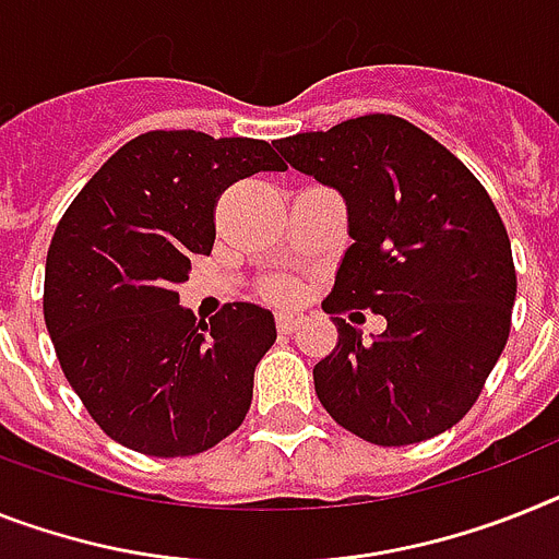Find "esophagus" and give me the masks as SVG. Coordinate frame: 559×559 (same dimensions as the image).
<instances>
[{
  "label": "esophagus",
  "instance_id": "obj_1",
  "mask_svg": "<svg viewBox=\"0 0 559 559\" xmlns=\"http://www.w3.org/2000/svg\"><path fill=\"white\" fill-rule=\"evenodd\" d=\"M301 323H304V316L298 312V309H281L278 316H275V326H278V332H284V335H293Z\"/></svg>",
  "mask_w": 559,
  "mask_h": 559
}]
</instances>
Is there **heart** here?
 Returning <instances> with one entry per match:
<instances>
[{"label": "heart", "instance_id": "1", "mask_svg": "<svg viewBox=\"0 0 559 559\" xmlns=\"http://www.w3.org/2000/svg\"><path fill=\"white\" fill-rule=\"evenodd\" d=\"M272 295H278V298H284V295H289V284H278V287L272 289Z\"/></svg>", "mask_w": 559, "mask_h": 559}]
</instances>
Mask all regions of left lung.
<instances>
[{
	"mask_svg": "<svg viewBox=\"0 0 559 559\" xmlns=\"http://www.w3.org/2000/svg\"><path fill=\"white\" fill-rule=\"evenodd\" d=\"M275 147L346 201L352 243L323 309L386 318L372 341L335 318L337 346L312 369L323 409L378 447L452 429L509 341L518 295L489 192L443 144L386 112Z\"/></svg>",
	"mask_w": 559,
	"mask_h": 559,
	"instance_id": "1",
	"label": "left lung"
}]
</instances>
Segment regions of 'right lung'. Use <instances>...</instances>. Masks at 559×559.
<instances>
[{"label":"right lung","instance_id":"obj_1","mask_svg":"<svg viewBox=\"0 0 559 559\" xmlns=\"http://www.w3.org/2000/svg\"><path fill=\"white\" fill-rule=\"evenodd\" d=\"M261 170H284L261 139L153 130L112 153L56 227L45 323L68 383L121 447L207 452L250 412L272 312L238 301L204 323L176 289L213 250L222 190Z\"/></svg>","mask_w":559,"mask_h":559}]
</instances>
